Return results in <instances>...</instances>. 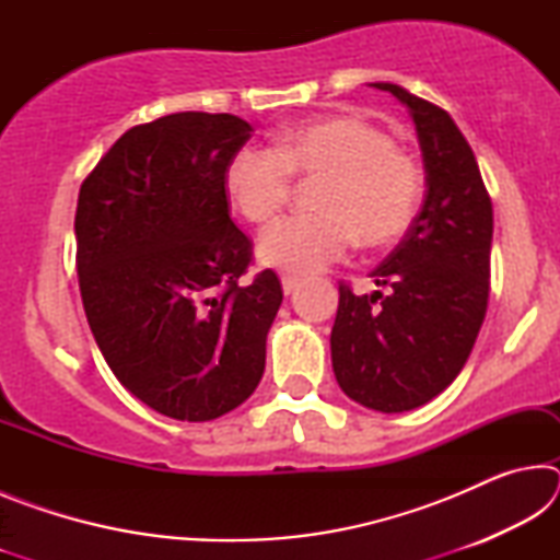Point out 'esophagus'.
<instances>
[{
	"label": "esophagus",
	"mask_w": 560,
	"mask_h": 560,
	"mask_svg": "<svg viewBox=\"0 0 560 560\" xmlns=\"http://www.w3.org/2000/svg\"><path fill=\"white\" fill-rule=\"evenodd\" d=\"M299 287H301V279H299V277H291V273H283V277H281V289H283V293H287V296H289V293L296 291Z\"/></svg>",
	"instance_id": "obj_1"
}]
</instances>
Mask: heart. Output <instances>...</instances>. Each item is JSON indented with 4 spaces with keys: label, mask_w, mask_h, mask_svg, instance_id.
Returning a JSON list of instances; mask_svg holds the SVG:
<instances>
[{
    "label": "heart",
    "mask_w": 560,
    "mask_h": 560,
    "mask_svg": "<svg viewBox=\"0 0 560 560\" xmlns=\"http://www.w3.org/2000/svg\"><path fill=\"white\" fill-rule=\"evenodd\" d=\"M293 177L320 179L318 214L289 217L261 236L259 257L291 273H314L343 259L355 236L368 246L395 242L412 224L422 173L387 132L353 116H328L283 130L273 150L244 148L224 189L234 210L267 224L287 207Z\"/></svg>",
    "instance_id": "obj_1"
}]
</instances>
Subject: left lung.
Masks as SVG:
<instances>
[{
  "mask_svg": "<svg viewBox=\"0 0 560 560\" xmlns=\"http://www.w3.org/2000/svg\"><path fill=\"white\" fill-rule=\"evenodd\" d=\"M407 106L428 192L405 240L371 271L383 291L338 287L334 373L350 400L377 412L415 410L467 363L487 316L494 212L457 122L395 83H371Z\"/></svg>",
  "mask_w": 560,
  "mask_h": 560,
  "instance_id": "8db88e82",
  "label": "left lung"
}]
</instances>
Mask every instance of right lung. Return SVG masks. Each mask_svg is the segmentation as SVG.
I'll list each match as a JSON object with an SVG mask.
<instances>
[{"label":"right lung","mask_w":560,"mask_h":560,"mask_svg":"<svg viewBox=\"0 0 560 560\" xmlns=\"http://www.w3.org/2000/svg\"><path fill=\"white\" fill-rule=\"evenodd\" d=\"M249 138L230 113H173L122 132L79 192L75 267L91 334L120 385L173 420L240 407L267 363L283 291L271 269L240 283L252 242L224 189Z\"/></svg>","instance_id":"right-lung-1"}]
</instances>
